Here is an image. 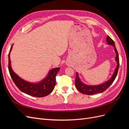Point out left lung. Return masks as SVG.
<instances>
[{"mask_svg": "<svg viewBox=\"0 0 129 129\" xmlns=\"http://www.w3.org/2000/svg\"><path fill=\"white\" fill-rule=\"evenodd\" d=\"M107 42L108 45H112L114 47L115 51L116 53V61L117 63V66L115 70V72L113 74L111 79L107 81L106 82L102 83L100 85H88L86 84H84L80 81L79 76H78V73H76V79H75V87L76 89L79 90L81 93H82L83 94L85 95H92L93 94H95L97 93H101L103 92L110 86V85L114 82V80H115L116 77L117 76L118 73V71L119 68V56L117 50L116 49L115 42L112 39L109 37L107 36Z\"/></svg>", "mask_w": 129, "mask_h": 129, "instance_id": "8db88e82", "label": "left lung"}]
</instances>
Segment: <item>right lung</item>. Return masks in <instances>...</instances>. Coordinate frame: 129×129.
I'll list each match as a JSON object with an SVG mask.
<instances>
[{"label": "right lung", "mask_w": 129, "mask_h": 129, "mask_svg": "<svg viewBox=\"0 0 129 129\" xmlns=\"http://www.w3.org/2000/svg\"><path fill=\"white\" fill-rule=\"evenodd\" d=\"M12 45L9 53V71L12 79L20 90L30 96L42 97L51 93L56 84V75L60 68H54L49 71L48 76L41 82L38 83H30L23 80L15 74L11 66L10 54L12 48Z\"/></svg>", "instance_id": "1"}]
</instances>
